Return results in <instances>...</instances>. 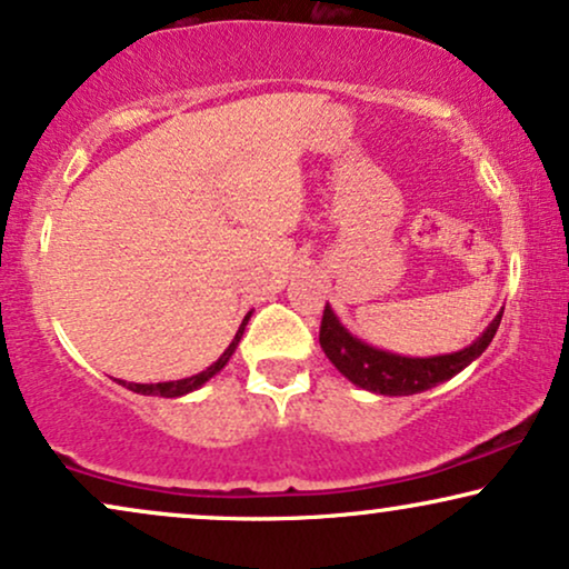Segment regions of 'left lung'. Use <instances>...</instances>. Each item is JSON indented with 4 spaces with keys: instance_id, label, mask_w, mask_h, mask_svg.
Returning a JSON list of instances; mask_svg holds the SVG:
<instances>
[{
    "instance_id": "1",
    "label": "left lung",
    "mask_w": 569,
    "mask_h": 569,
    "mask_svg": "<svg viewBox=\"0 0 569 569\" xmlns=\"http://www.w3.org/2000/svg\"><path fill=\"white\" fill-rule=\"evenodd\" d=\"M501 313L489 323V329H486L470 348L452 352V356L402 358L360 342V339L352 337L350 331L337 321L331 308L323 306L319 342L323 352H327V358L337 366V371L348 376V379L352 383H358V387L368 389V392L392 397L418 395L437 387L441 381L452 379V376L460 373L465 366L473 363V360L489 348L493 335H497Z\"/></svg>"
}]
</instances>
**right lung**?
<instances>
[{
    "label": "right lung",
    "mask_w": 569,
    "mask_h": 569,
    "mask_svg": "<svg viewBox=\"0 0 569 569\" xmlns=\"http://www.w3.org/2000/svg\"><path fill=\"white\" fill-rule=\"evenodd\" d=\"M246 323H248V316H246V319H242L238 335H234L230 348L224 350V356H221L217 363L209 366V368H206V371H201L198 376H190V379H180V381H164V383H128V389H132V392H138V395H159V397H180V395L193 392V389L201 387L203 381H209L213 373H219L221 368L227 366V360L232 358L234 348H238L242 331H246ZM120 383H124V381H120Z\"/></svg>",
    "instance_id": "obj_1"
}]
</instances>
